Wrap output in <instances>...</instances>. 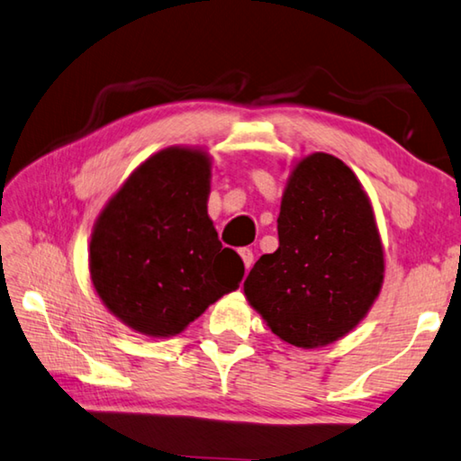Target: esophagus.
I'll use <instances>...</instances> for the list:
<instances>
[{"instance_id":"1","label":"esophagus","mask_w":461,"mask_h":461,"mask_svg":"<svg viewBox=\"0 0 461 461\" xmlns=\"http://www.w3.org/2000/svg\"><path fill=\"white\" fill-rule=\"evenodd\" d=\"M239 255H240V259H243V263H245V269H247V271L251 269V265H253V261H255L251 249H240Z\"/></svg>"}]
</instances>
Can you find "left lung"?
I'll return each instance as SVG.
<instances>
[{"label":"left lung","instance_id":"1","mask_svg":"<svg viewBox=\"0 0 461 461\" xmlns=\"http://www.w3.org/2000/svg\"><path fill=\"white\" fill-rule=\"evenodd\" d=\"M279 249L245 279V297L281 340L312 350L340 340L373 308L384 249L357 174L330 153L302 158L287 177Z\"/></svg>","mask_w":461,"mask_h":461}]
</instances>
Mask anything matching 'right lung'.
Returning a JSON list of instances; mask_svg holds the SVG:
<instances>
[{
  "mask_svg": "<svg viewBox=\"0 0 461 461\" xmlns=\"http://www.w3.org/2000/svg\"><path fill=\"white\" fill-rule=\"evenodd\" d=\"M210 176L204 149L172 145L135 167L96 218L88 253L93 287L137 334L184 332L245 276L208 216Z\"/></svg>",
  "mask_w": 461,
  "mask_h": 461,
  "instance_id": "right-lung-1",
  "label": "right lung"
}]
</instances>
